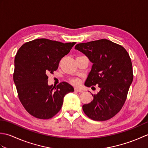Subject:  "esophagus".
<instances>
[{
  "label": "esophagus",
  "mask_w": 148,
  "mask_h": 148,
  "mask_svg": "<svg viewBox=\"0 0 148 148\" xmlns=\"http://www.w3.org/2000/svg\"><path fill=\"white\" fill-rule=\"evenodd\" d=\"M74 90L76 91V92H83V91L82 90H81V89H79V88H75Z\"/></svg>",
  "instance_id": "1"
}]
</instances>
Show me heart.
Masks as SVG:
<instances>
[{"label": "heart", "instance_id": "b5f03b06", "mask_svg": "<svg viewBox=\"0 0 148 148\" xmlns=\"http://www.w3.org/2000/svg\"><path fill=\"white\" fill-rule=\"evenodd\" d=\"M71 82L74 84H77L78 83H79V80H78L77 79H72L71 81Z\"/></svg>", "mask_w": 148, "mask_h": 148}]
</instances>
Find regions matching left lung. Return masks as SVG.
I'll use <instances>...</instances> for the list:
<instances>
[{"label": "left lung", "instance_id": "obj_1", "mask_svg": "<svg viewBox=\"0 0 148 148\" xmlns=\"http://www.w3.org/2000/svg\"><path fill=\"white\" fill-rule=\"evenodd\" d=\"M75 49L85 55L92 67L84 83L88 87L99 85L90 103L83 106L93 120L106 121L120 111L133 81L131 59L123 47L108 39L79 43Z\"/></svg>", "mask_w": 148, "mask_h": 148}]
</instances>
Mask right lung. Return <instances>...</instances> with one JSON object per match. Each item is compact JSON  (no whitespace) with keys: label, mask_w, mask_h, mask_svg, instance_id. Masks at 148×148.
<instances>
[{"label":"right lung","mask_w":148,"mask_h":148,"mask_svg":"<svg viewBox=\"0 0 148 148\" xmlns=\"http://www.w3.org/2000/svg\"><path fill=\"white\" fill-rule=\"evenodd\" d=\"M75 44L37 39L25 43L18 49L13 80L21 103L34 117L51 118L61 109L66 94L74 91L66 82L56 86L48 85L47 75L57 70L62 58Z\"/></svg>","instance_id":"obj_1"}]
</instances>
